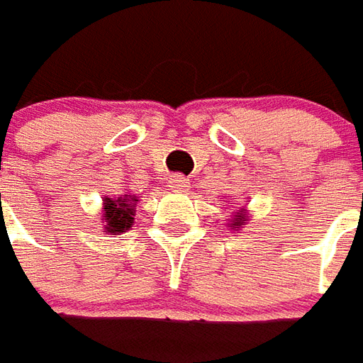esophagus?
Instances as JSON below:
<instances>
[{
  "label": "esophagus",
  "mask_w": 363,
  "mask_h": 363,
  "mask_svg": "<svg viewBox=\"0 0 363 363\" xmlns=\"http://www.w3.org/2000/svg\"><path fill=\"white\" fill-rule=\"evenodd\" d=\"M169 189L173 190V192H182V190L186 189V181H184V177L181 174H174L169 179Z\"/></svg>",
  "instance_id": "esophagus-1"
}]
</instances>
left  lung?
Wrapping results in <instances>:
<instances>
[{
	"label": "left lung",
	"mask_w": 363,
	"mask_h": 363,
	"mask_svg": "<svg viewBox=\"0 0 363 363\" xmlns=\"http://www.w3.org/2000/svg\"><path fill=\"white\" fill-rule=\"evenodd\" d=\"M250 218H252L250 210L243 206V208H240V210H235V212H232V214H230V218H228V224L225 225H228L230 230H234V234H235V232H240L243 225L250 222Z\"/></svg>",
	"instance_id": "left-lung-1"
}]
</instances>
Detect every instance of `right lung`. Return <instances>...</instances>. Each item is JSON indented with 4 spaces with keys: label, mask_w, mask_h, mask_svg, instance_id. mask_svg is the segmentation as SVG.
I'll return each instance as SVG.
<instances>
[{
    "label": "right lung",
    "mask_w": 363,
    "mask_h": 363,
    "mask_svg": "<svg viewBox=\"0 0 363 363\" xmlns=\"http://www.w3.org/2000/svg\"><path fill=\"white\" fill-rule=\"evenodd\" d=\"M139 196L135 194H120L116 199L104 196L102 210H100V220H102L104 232L111 235H120L131 230L133 220H135V206H138Z\"/></svg>",
    "instance_id": "obj_1"
}]
</instances>
